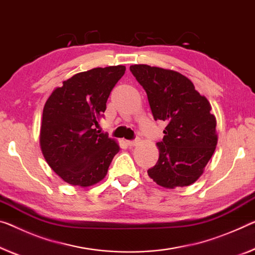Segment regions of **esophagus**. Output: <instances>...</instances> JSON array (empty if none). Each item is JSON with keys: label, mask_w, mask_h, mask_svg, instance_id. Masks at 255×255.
<instances>
[{"label": "esophagus", "mask_w": 255, "mask_h": 255, "mask_svg": "<svg viewBox=\"0 0 255 255\" xmlns=\"http://www.w3.org/2000/svg\"><path fill=\"white\" fill-rule=\"evenodd\" d=\"M139 141H140V139H139V138H135L134 140H128V141H127V143H128V146L133 147V146H135V144L138 143Z\"/></svg>", "instance_id": "34e87169"}]
</instances>
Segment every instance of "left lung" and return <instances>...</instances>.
Wrapping results in <instances>:
<instances>
[{"label":"left lung","mask_w":255,"mask_h":255,"mask_svg":"<svg viewBox=\"0 0 255 255\" xmlns=\"http://www.w3.org/2000/svg\"><path fill=\"white\" fill-rule=\"evenodd\" d=\"M131 73L147 93L155 121H164L159 157L148 175L165 188L185 187L201 177L218 142L211 105L174 70L133 65Z\"/></svg>","instance_id":"left-lung-1"}]
</instances>
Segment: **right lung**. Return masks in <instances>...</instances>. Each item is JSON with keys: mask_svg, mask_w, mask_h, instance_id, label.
Listing matches in <instances>:
<instances>
[{"mask_svg": "<svg viewBox=\"0 0 255 255\" xmlns=\"http://www.w3.org/2000/svg\"><path fill=\"white\" fill-rule=\"evenodd\" d=\"M124 66L78 73L51 93L43 109L40 142L50 167L69 185L89 187L103 180L120 151L115 140L95 127L104 117Z\"/></svg>", "mask_w": 255, "mask_h": 255, "instance_id": "obj_1", "label": "right lung"}]
</instances>
